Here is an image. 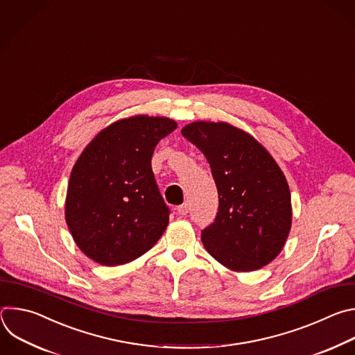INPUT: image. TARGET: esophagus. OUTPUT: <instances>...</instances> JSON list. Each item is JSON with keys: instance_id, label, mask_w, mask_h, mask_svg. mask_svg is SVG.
<instances>
[{"instance_id": "34e87169", "label": "esophagus", "mask_w": 355, "mask_h": 355, "mask_svg": "<svg viewBox=\"0 0 355 355\" xmlns=\"http://www.w3.org/2000/svg\"><path fill=\"white\" fill-rule=\"evenodd\" d=\"M176 211H178L179 216H187V212H189V204L184 202V204L179 205V207L176 208Z\"/></svg>"}]
</instances>
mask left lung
<instances>
[{"label":"left lung","mask_w":355,"mask_h":355,"mask_svg":"<svg viewBox=\"0 0 355 355\" xmlns=\"http://www.w3.org/2000/svg\"><path fill=\"white\" fill-rule=\"evenodd\" d=\"M182 134L207 158L218 191L214 223L201 231L205 250L234 271H253L284 248L293 209L287 179L248 132L228 124L196 121Z\"/></svg>","instance_id":"8db88e82"}]
</instances>
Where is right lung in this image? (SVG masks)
Instances as JSON below:
<instances>
[{
	"label": "right lung",
	"instance_id": "1",
	"mask_svg": "<svg viewBox=\"0 0 355 355\" xmlns=\"http://www.w3.org/2000/svg\"><path fill=\"white\" fill-rule=\"evenodd\" d=\"M178 124L134 116L102 130L69 176L65 221L78 248L103 266L128 263L165 232L171 209L159 193L151 158Z\"/></svg>",
	"mask_w": 355,
	"mask_h": 355
}]
</instances>
